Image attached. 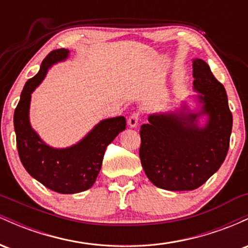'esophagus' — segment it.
<instances>
[{
	"mask_svg": "<svg viewBox=\"0 0 248 248\" xmlns=\"http://www.w3.org/2000/svg\"><path fill=\"white\" fill-rule=\"evenodd\" d=\"M140 113L139 112H134L130 114L129 119H128V124L129 127H136L139 124V121H140Z\"/></svg>",
	"mask_w": 248,
	"mask_h": 248,
	"instance_id": "34e87169",
	"label": "esophagus"
}]
</instances>
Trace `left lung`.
<instances>
[{
	"mask_svg": "<svg viewBox=\"0 0 248 248\" xmlns=\"http://www.w3.org/2000/svg\"><path fill=\"white\" fill-rule=\"evenodd\" d=\"M192 69L202 109L152 114L140 130L144 172L154 186L170 191L203 186L223 164L230 147L233 120L226 91L204 61L195 59ZM201 115L209 118L204 127L197 124Z\"/></svg>",
	"mask_w": 248,
	"mask_h": 248,
	"instance_id": "8db88e82",
	"label": "left lung"
}]
</instances>
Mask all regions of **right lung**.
I'll list each match as a JSON object with an SVG mask.
<instances>
[{
	"instance_id": "add662e5",
	"label": "right lung",
	"mask_w": 248,
	"mask_h": 248,
	"mask_svg": "<svg viewBox=\"0 0 248 248\" xmlns=\"http://www.w3.org/2000/svg\"><path fill=\"white\" fill-rule=\"evenodd\" d=\"M69 52L66 49H58L45 57L38 73L25 82L14 113L16 144L22 164L43 186L59 193H78L90 189L100 171L107 146L126 128L124 116L106 119L99 122L80 142L65 149L45 144L31 128V93L45 78L51 65L66 59Z\"/></svg>"
}]
</instances>
